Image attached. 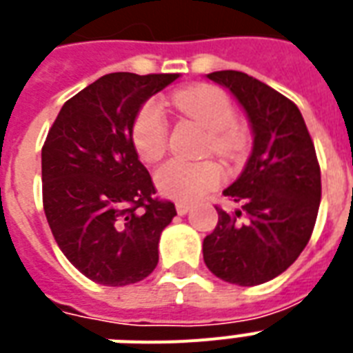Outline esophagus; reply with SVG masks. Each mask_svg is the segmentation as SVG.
<instances>
[{
    "mask_svg": "<svg viewBox=\"0 0 353 353\" xmlns=\"http://www.w3.org/2000/svg\"><path fill=\"white\" fill-rule=\"evenodd\" d=\"M176 210L179 216H185L190 210V203H183V201H177L176 203Z\"/></svg>",
    "mask_w": 353,
    "mask_h": 353,
    "instance_id": "34e87169",
    "label": "esophagus"
}]
</instances>
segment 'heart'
Segmentation results:
<instances>
[{
	"mask_svg": "<svg viewBox=\"0 0 353 353\" xmlns=\"http://www.w3.org/2000/svg\"><path fill=\"white\" fill-rule=\"evenodd\" d=\"M172 104L209 130L207 154L234 159L245 150L247 137L236 124L234 108L229 97L214 85H194L172 95ZM133 148L144 163H155L166 154L168 122L157 101H146L139 108L132 126ZM223 179V172L214 161L187 163L168 161L155 172V185L163 196L190 203L214 190Z\"/></svg>",
	"mask_w": 353,
	"mask_h": 353,
	"instance_id": "heart-1",
	"label": "heart"
}]
</instances>
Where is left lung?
I'll list each match as a JSON object with an SVG mask.
<instances>
[{
  "mask_svg": "<svg viewBox=\"0 0 353 353\" xmlns=\"http://www.w3.org/2000/svg\"><path fill=\"white\" fill-rule=\"evenodd\" d=\"M236 97L251 122L252 152L223 196L240 203L218 210L203 240L210 273L229 284L258 285L284 273L312 238L321 205V166L299 108L241 71L207 74Z\"/></svg>",
  "mask_w": 353,
  "mask_h": 353,
  "instance_id": "8db88e82",
  "label": "left lung"
}]
</instances>
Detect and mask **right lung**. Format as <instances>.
I'll return each mask as SVG.
<instances>
[{
	"label": "right lung",
	"instance_id": "obj_1",
	"mask_svg": "<svg viewBox=\"0 0 353 353\" xmlns=\"http://www.w3.org/2000/svg\"><path fill=\"white\" fill-rule=\"evenodd\" d=\"M179 74L110 73L69 99L41 148L47 223L69 262L97 284L128 285L159 262L161 232L177 214L155 198L132 143L139 108Z\"/></svg>",
	"mask_w": 353,
	"mask_h": 353
}]
</instances>
